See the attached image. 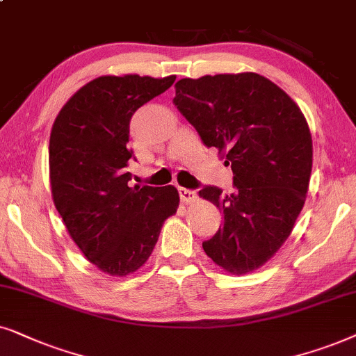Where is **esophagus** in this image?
Returning a JSON list of instances; mask_svg holds the SVG:
<instances>
[{
  "mask_svg": "<svg viewBox=\"0 0 356 356\" xmlns=\"http://www.w3.org/2000/svg\"><path fill=\"white\" fill-rule=\"evenodd\" d=\"M179 195H181V200L184 203H192V202H195L197 192L195 191H191V188L179 187Z\"/></svg>",
  "mask_w": 356,
  "mask_h": 356,
  "instance_id": "obj_1",
  "label": "esophagus"
}]
</instances>
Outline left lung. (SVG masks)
<instances>
[{"label":"left lung","instance_id":"left-lung-1","mask_svg":"<svg viewBox=\"0 0 356 356\" xmlns=\"http://www.w3.org/2000/svg\"><path fill=\"white\" fill-rule=\"evenodd\" d=\"M174 104L233 169L234 193L198 192L225 218L203 250L229 273L257 270L291 234L306 200L312 138L301 108L257 73L179 79Z\"/></svg>","mask_w":356,"mask_h":356}]
</instances>
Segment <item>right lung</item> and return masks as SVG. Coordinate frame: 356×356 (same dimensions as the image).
Returning <instances> with one entry per match:
<instances>
[{
  "label": "right lung",
  "instance_id": "obj_1",
  "mask_svg": "<svg viewBox=\"0 0 356 356\" xmlns=\"http://www.w3.org/2000/svg\"><path fill=\"white\" fill-rule=\"evenodd\" d=\"M175 76H101L61 107L50 134L54 203L89 262L112 277L143 265L161 227L177 211L172 186L129 187L131 115L172 86Z\"/></svg>",
  "mask_w": 356,
  "mask_h": 356
}]
</instances>
